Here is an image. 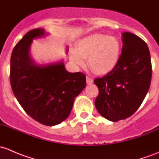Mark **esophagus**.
I'll list each match as a JSON object with an SVG mask.
<instances>
[{"label": "esophagus", "mask_w": 159, "mask_h": 159, "mask_svg": "<svg viewBox=\"0 0 159 159\" xmlns=\"http://www.w3.org/2000/svg\"><path fill=\"white\" fill-rule=\"evenodd\" d=\"M93 83V80L87 76V77H86V83H87V84H91V83Z\"/></svg>", "instance_id": "34e87169"}]
</instances>
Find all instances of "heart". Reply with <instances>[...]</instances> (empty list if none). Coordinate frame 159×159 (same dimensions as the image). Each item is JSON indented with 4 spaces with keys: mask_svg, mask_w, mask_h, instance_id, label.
<instances>
[{
    "mask_svg": "<svg viewBox=\"0 0 159 159\" xmlns=\"http://www.w3.org/2000/svg\"><path fill=\"white\" fill-rule=\"evenodd\" d=\"M121 44L118 38L103 34H93L81 39L76 50L70 53L75 65L83 66L85 59L92 71L98 75L110 73L118 65L120 59Z\"/></svg>",
    "mask_w": 159,
    "mask_h": 159,
    "instance_id": "1",
    "label": "heart"
}]
</instances>
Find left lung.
I'll list each match as a JSON object with an SVG mask.
<instances>
[{
  "mask_svg": "<svg viewBox=\"0 0 159 159\" xmlns=\"http://www.w3.org/2000/svg\"><path fill=\"white\" fill-rule=\"evenodd\" d=\"M123 45L116 67L94 83L99 88L95 106L108 120L131 116L143 102L152 80V63L146 43L129 32L122 34Z\"/></svg>",
  "mask_w": 159,
  "mask_h": 159,
  "instance_id": "1",
  "label": "left lung"
}]
</instances>
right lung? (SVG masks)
<instances>
[{
	"instance_id": "obj_1",
	"label": "right lung",
	"mask_w": 159,
	"mask_h": 159,
	"mask_svg": "<svg viewBox=\"0 0 159 159\" xmlns=\"http://www.w3.org/2000/svg\"><path fill=\"white\" fill-rule=\"evenodd\" d=\"M48 34L43 28L34 29L16 44L11 57L10 81L24 111L34 120L52 126L68 117L75 98L86 87V81L83 73L66 71L63 60L41 65L33 60V40Z\"/></svg>"
}]
</instances>
